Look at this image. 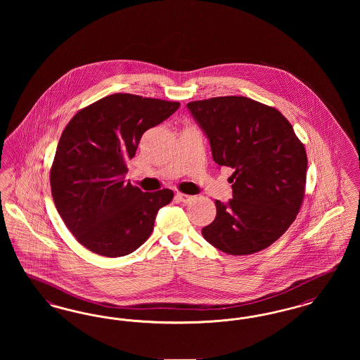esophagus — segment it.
Segmentation results:
<instances>
[{"instance_id": "34e87169", "label": "esophagus", "mask_w": 360, "mask_h": 360, "mask_svg": "<svg viewBox=\"0 0 360 360\" xmlns=\"http://www.w3.org/2000/svg\"><path fill=\"white\" fill-rule=\"evenodd\" d=\"M175 197H176V200L178 201H181V202H184V204H188L190 201H193V195H188V194H184V193H176L175 194Z\"/></svg>"}]
</instances>
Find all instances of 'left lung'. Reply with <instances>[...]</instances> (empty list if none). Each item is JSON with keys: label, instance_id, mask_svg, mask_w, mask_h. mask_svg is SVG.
Segmentation results:
<instances>
[{"label": "left lung", "instance_id": "obj_1", "mask_svg": "<svg viewBox=\"0 0 360 360\" xmlns=\"http://www.w3.org/2000/svg\"><path fill=\"white\" fill-rule=\"evenodd\" d=\"M219 166L232 167L228 204L202 236L228 255L270 247L295 220L307 185L308 158L288 119L273 106L238 96L188 103Z\"/></svg>", "mask_w": 360, "mask_h": 360}]
</instances>
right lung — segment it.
I'll return each instance as SVG.
<instances>
[{"mask_svg":"<svg viewBox=\"0 0 360 360\" xmlns=\"http://www.w3.org/2000/svg\"><path fill=\"white\" fill-rule=\"evenodd\" d=\"M179 103L116 93L81 109L59 139L50 172L62 220L89 251L128 255L150 238L170 188L143 193L125 182L127 160L141 135L169 119Z\"/></svg>","mask_w":360,"mask_h":360,"instance_id":"right-lung-1","label":"right lung"}]
</instances>
